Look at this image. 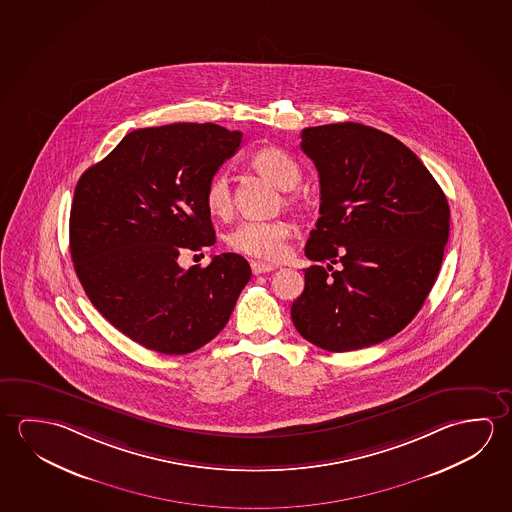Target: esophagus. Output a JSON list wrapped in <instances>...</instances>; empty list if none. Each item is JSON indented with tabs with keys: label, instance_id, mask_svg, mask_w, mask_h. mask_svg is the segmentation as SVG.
<instances>
[{
	"label": "esophagus",
	"instance_id": "esophagus-1",
	"mask_svg": "<svg viewBox=\"0 0 512 512\" xmlns=\"http://www.w3.org/2000/svg\"><path fill=\"white\" fill-rule=\"evenodd\" d=\"M275 266L273 264H266V262H252V271L253 275H262V273H269V271H273Z\"/></svg>",
	"mask_w": 512,
	"mask_h": 512
}]
</instances>
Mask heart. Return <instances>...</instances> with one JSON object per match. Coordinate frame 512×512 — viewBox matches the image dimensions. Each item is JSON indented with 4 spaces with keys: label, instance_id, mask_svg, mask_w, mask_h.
<instances>
[{
    "label": "heart",
    "instance_id": "b5f03b06",
    "mask_svg": "<svg viewBox=\"0 0 512 512\" xmlns=\"http://www.w3.org/2000/svg\"><path fill=\"white\" fill-rule=\"evenodd\" d=\"M252 168L266 176L282 191H291L300 182V168L287 153L280 150H260L250 160ZM293 205V198H285ZM205 207L212 216L228 218L234 209V196L227 175L212 176L205 187ZM294 227L284 219L275 221H241L227 234V246L235 253L260 260H278L284 257L287 241L293 237Z\"/></svg>",
    "mask_w": 512,
    "mask_h": 512
}]
</instances>
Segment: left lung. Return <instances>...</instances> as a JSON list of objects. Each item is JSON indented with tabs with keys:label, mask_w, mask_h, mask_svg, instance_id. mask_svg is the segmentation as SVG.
<instances>
[{
	"label": "left lung",
	"mask_w": 512,
	"mask_h": 512,
	"mask_svg": "<svg viewBox=\"0 0 512 512\" xmlns=\"http://www.w3.org/2000/svg\"><path fill=\"white\" fill-rule=\"evenodd\" d=\"M300 146L321 187L305 255L327 266L303 269L294 327L328 352L382 343L411 323L436 282L450 232L446 196L416 153L377 128L312 126ZM334 263L342 268L333 272Z\"/></svg>",
	"instance_id": "obj_1"
}]
</instances>
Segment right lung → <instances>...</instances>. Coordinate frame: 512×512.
<instances>
[{
  "instance_id": "right-lung-1",
  "label": "right lung",
  "mask_w": 512,
  "mask_h": 512,
  "mask_svg": "<svg viewBox=\"0 0 512 512\" xmlns=\"http://www.w3.org/2000/svg\"><path fill=\"white\" fill-rule=\"evenodd\" d=\"M243 134L173 123L123 137L80 176L69 218L76 277L101 316L144 348L191 353L227 325L252 277L237 253L207 268L178 255L216 243L205 187Z\"/></svg>"
}]
</instances>
